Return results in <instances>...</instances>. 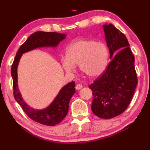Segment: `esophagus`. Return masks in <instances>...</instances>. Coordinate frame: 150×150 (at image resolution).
Returning <instances> with one entry per match:
<instances>
[{
	"instance_id": "1",
	"label": "esophagus",
	"mask_w": 150,
	"mask_h": 150,
	"mask_svg": "<svg viewBox=\"0 0 150 150\" xmlns=\"http://www.w3.org/2000/svg\"><path fill=\"white\" fill-rule=\"evenodd\" d=\"M82 87H83V86L82 85V84H77L76 86H75V89H76L77 90H80V89H82Z\"/></svg>"
}]
</instances>
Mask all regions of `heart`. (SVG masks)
<instances>
[{
  "instance_id": "1",
  "label": "heart",
  "mask_w": 150,
  "mask_h": 150,
  "mask_svg": "<svg viewBox=\"0 0 150 150\" xmlns=\"http://www.w3.org/2000/svg\"><path fill=\"white\" fill-rule=\"evenodd\" d=\"M109 52L104 43L92 40L81 39L66 49V57L61 59V66L67 73L76 71L79 65L81 71L90 78L101 75L107 67Z\"/></svg>"
}]
</instances>
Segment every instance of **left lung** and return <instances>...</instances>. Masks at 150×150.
Here are the masks:
<instances>
[{
    "mask_svg": "<svg viewBox=\"0 0 150 150\" xmlns=\"http://www.w3.org/2000/svg\"><path fill=\"white\" fill-rule=\"evenodd\" d=\"M103 27L112 60L103 75L89 87L93 93V114L100 118L110 119L128 108L138 80L134 56L127 37L112 23Z\"/></svg>",
    "mask_w": 150,
    "mask_h": 150,
    "instance_id": "1",
    "label": "left lung"
}]
</instances>
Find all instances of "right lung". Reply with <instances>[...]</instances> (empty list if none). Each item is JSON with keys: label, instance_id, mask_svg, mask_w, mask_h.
Returning a JSON list of instances; mask_svg holds the SVG:
<instances>
[{"label": "right lung", "instance_id": "1", "mask_svg": "<svg viewBox=\"0 0 150 150\" xmlns=\"http://www.w3.org/2000/svg\"><path fill=\"white\" fill-rule=\"evenodd\" d=\"M66 34L56 32H35L19 47L12 66L11 75L13 80L14 96L16 101L31 120L46 126L57 125L66 116L70 100L75 93V82L73 81L63 86L53 101L47 107L41 110L35 109L26 103L19 91L18 86V66L23 54L38 48L57 47L61 41L66 39Z\"/></svg>", "mask_w": 150, "mask_h": 150}]
</instances>
